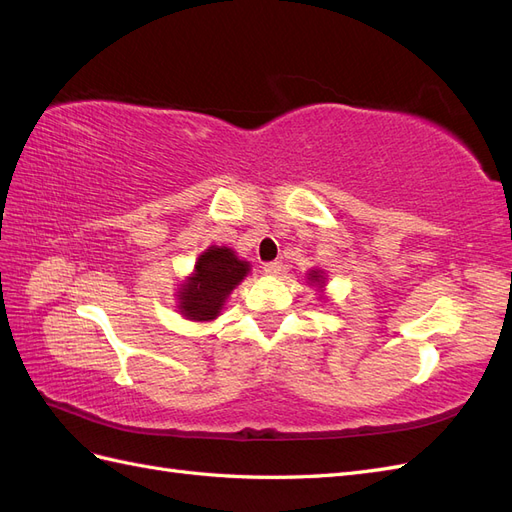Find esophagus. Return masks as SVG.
<instances>
[{
  "label": "esophagus",
  "instance_id": "34e87169",
  "mask_svg": "<svg viewBox=\"0 0 512 512\" xmlns=\"http://www.w3.org/2000/svg\"><path fill=\"white\" fill-rule=\"evenodd\" d=\"M262 269H265V273H267V275H280L284 267H282V262H277V260H275V262H267V265L262 267Z\"/></svg>",
  "mask_w": 512,
  "mask_h": 512
}]
</instances>
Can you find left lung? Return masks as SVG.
Masks as SVG:
<instances>
[{
  "label": "left lung",
  "mask_w": 512,
  "mask_h": 512,
  "mask_svg": "<svg viewBox=\"0 0 512 512\" xmlns=\"http://www.w3.org/2000/svg\"><path fill=\"white\" fill-rule=\"evenodd\" d=\"M305 275H307L309 286H316L318 288L320 299H327V297H324V286H327V273H324L322 269H309Z\"/></svg>",
  "instance_id": "left-lung-1"
}]
</instances>
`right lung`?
<instances>
[{
    "label": "right lung",
    "mask_w": 512,
    "mask_h": 512,
    "mask_svg": "<svg viewBox=\"0 0 512 512\" xmlns=\"http://www.w3.org/2000/svg\"><path fill=\"white\" fill-rule=\"evenodd\" d=\"M250 262L241 260L226 245H209L194 262V271L177 288V312L192 322H211L222 314L230 292L247 273Z\"/></svg>",
    "instance_id": "right-lung-1"
}]
</instances>
